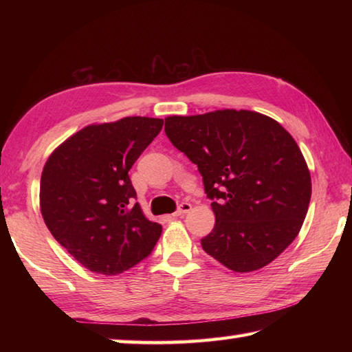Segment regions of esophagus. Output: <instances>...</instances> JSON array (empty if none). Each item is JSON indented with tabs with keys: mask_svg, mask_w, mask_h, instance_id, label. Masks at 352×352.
<instances>
[{
	"mask_svg": "<svg viewBox=\"0 0 352 352\" xmlns=\"http://www.w3.org/2000/svg\"><path fill=\"white\" fill-rule=\"evenodd\" d=\"M190 208H192L190 203H182L180 207H178V210L174 213V216H183L186 213H189Z\"/></svg>",
	"mask_w": 352,
	"mask_h": 352,
	"instance_id": "34e87169",
	"label": "esophagus"
}]
</instances>
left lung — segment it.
<instances>
[{
    "mask_svg": "<svg viewBox=\"0 0 352 352\" xmlns=\"http://www.w3.org/2000/svg\"><path fill=\"white\" fill-rule=\"evenodd\" d=\"M164 131L203 175L216 216L203 250L234 272L275 260L300 233L311 197L310 170L283 126L251 110L168 116Z\"/></svg>",
    "mask_w": 352,
    "mask_h": 352,
    "instance_id": "1",
    "label": "left lung"
}]
</instances>
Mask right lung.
Masks as SVG:
<instances>
[{
  "label": "right lung",
  "instance_id": "obj_1",
  "mask_svg": "<svg viewBox=\"0 0 352 352\" xmlns=\"http://www.w3.org/2000/svg\"><path fill=\"white\" fill-rule=\"evenodd\" d=\"M163 119L129 116L92 124L58 145L41 177V212L51 234L78 263L116 275L151 254L162 226L142 212L129 170Z\"/></svg>",
  "mask_w": 352,
  "mask_h": 352
}]
</instances>
